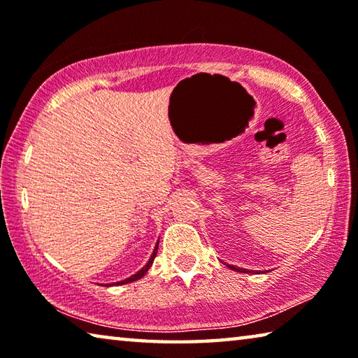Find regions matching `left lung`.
Wrapping results in <instances>:
<instances>
[{
  "label": "left lung",
  "instance_id": "obj_1",
  "mask_svg": "<svg viewBox=\"0 0 358 358\" xmlns=\"http://www.w3.org/2000/svg\"><path fill=\"white\" fill-rule=\"evenodd\" d=\"M229 268H232L235 271H241V273H246L245 268H237V266H234V265H229Z\"/></svg>",
  "mask_w": 358,
  "mask_h": 358
}]
</instances>
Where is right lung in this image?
<instances>
[{
    "mask_svg": "<svg viewBox=\"0 0 358 358\" xmlns=\"http://www.w3.org/2000/svg\"><path fill=\"white\" fill-rule=\"evenodd\" d=\"M157 245H159V241H157V243H156L155 251H153V254H151V257H150V260L147 262V265H145L141 271H137L136 275H132L131 278H128V280H123V281H120V282H113V284H117V286H120V284H128V282H132V281L141 280V278H142V276L148 271V268L151 266V264H153V260H155V257H156V252H157ZM113 284H112V286H113Z\"/></svg>",
    "mask_w": 358,
    "mask_h": 358,
    "instance_id": "add662e5",
    "label": "right lung"
}]
</instances>
